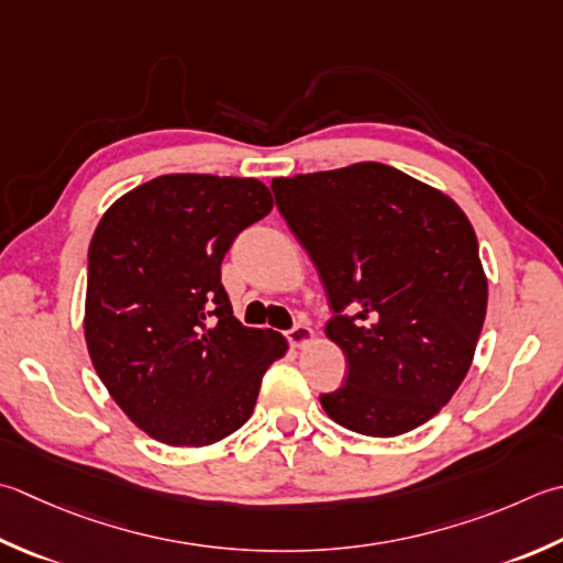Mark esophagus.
<instances>
[{"mask_svg": "<svg viewBox=\"0 0 563 563\" xmlns=\"http://www.w3.org/2000/svg\"><path fill=\"white\" fill-rule=\"evenodd\" d=\"M288 341H290L292 349H302L307 344H312L314 332L307 324H295L288 332Z\"/></svg>", "mask_w": 563, "mask_h": 563, "instance_id": "obj_1", "label": "esophagus"}]
</instances>
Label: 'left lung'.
I'll return each instance as SVG.
<instances>
[{
    "label": "left lung",
    "mask_w": 563,
    "mask_h": 563,
    "mask_svg": "<svg viewBox=\"0 0 563 563\" xmlns=\"http://www.w3.org/2000/svg\"><path fill=\"white\" fill-rule=\"evenodd\" d=\"M271 187L322 275L334 310L324 332L349 361L346 383L319 398L324 412L366 437L432 420L466 378L488 307L468 217L437 187L383 163Z\"/></svg>",
    "instance_id": "obj_1"
}]
</instances>
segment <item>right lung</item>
<instances>
[{
  "label": "right lung",
  "instance_id": "right-lung-1",
  "mask_svg": "<svg viewBox=\"0 0 563 563\" xmlns=\"http://www.w3.org/2000/svg\"><path fill=\"white\" fill-rule=\"evenodd\" d=\"M273 209L256 178L161 175L121 195L87 253L85 341L124 415L170 446H209L253 412L263 373L288 351L231 310L222 261Z\"/></svg>",
  "mask_w": 563,
  "mask_h": 563
}]
</instances>
